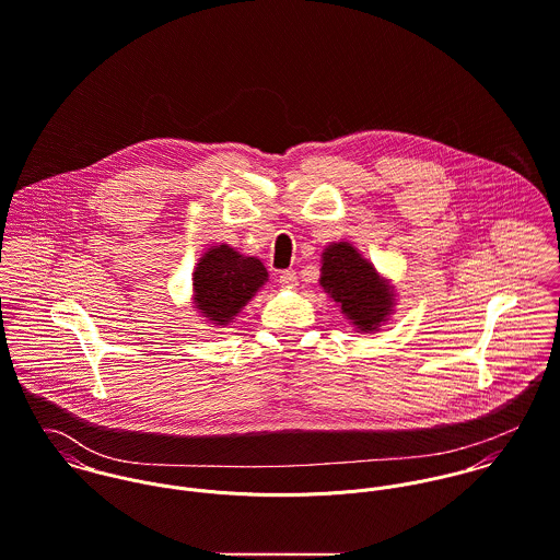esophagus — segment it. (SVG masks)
I'll return each instance as SVG.
<instances>
[{"label": "esophagus", "instance_id": "34e87169", "mask_svg": "<svg viewBox=\"0 0 560 560\" xmlns=\"http://www.w3.org/2000/svg\"><path fill=\"white\" fill-rule=\"evenodd\" d=\"M279 283L283 288H294L296 285V272L294 270H281L279 272Z\"/></svg>", "mask_w": 560, "mask_h": 560}]
</instances>
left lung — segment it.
Segmentation results:
<instances>
[{
  "instance_id": "left-lung-1",
  "label": "left lung",
  "mask_w": 560,
  "mask_h": 560,
  "mask_svg": "<svg viewBox=\"0 0 560 560\" xmlns=\"http://www.w3.org/2000/svg\"><path fill=\"white\" fill-rule=\"evenodd\" d=\"M320 285L359 334L378 331L394 314V288L350 242L325 248Z\"/></svg>"
}]
</instances>
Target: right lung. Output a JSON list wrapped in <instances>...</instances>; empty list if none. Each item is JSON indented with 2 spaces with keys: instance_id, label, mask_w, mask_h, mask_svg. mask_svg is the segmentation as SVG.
<instances>
[{
  "instance_id": "add662e5",
  "label": "right lung",
  "mask_w": 560,
  "mask_h": 560,
  "mask_svg": "<svg viewBox=\"0 0 560 560\" xmlns=\"http://www.w3.org/2000/svg\"><path fill=\"white\" fill-rule=\"evenodd\" d=\"M266 281L268 272L257 257L240 255L229 244L212 246L192 275L195 307L214 327H226Z\"/></svg>"
}]
</instances>
